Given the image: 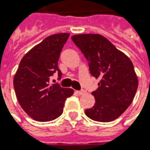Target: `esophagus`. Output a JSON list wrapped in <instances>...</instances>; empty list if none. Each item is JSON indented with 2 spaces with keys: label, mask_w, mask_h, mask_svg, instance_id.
<instances>
[{
  "label": "esophagus",
  "mask_w": 150,
  "mask_h": 150,
  "mask_svg": "<svg viewBox=\"0 0 150 150\" xmlns=\"http://www.w3.org/2000/svg\"><path fill=\"white\" fill-rule=\"evenodd\" d=\"M76 93L79 95H85L86 94V91H83V90H82V91H76Z\"/></svg>",
  "instance_id": "34e87169"
}]
</instances>
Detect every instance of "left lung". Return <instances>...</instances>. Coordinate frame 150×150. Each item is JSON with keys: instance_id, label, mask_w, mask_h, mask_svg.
I'll list each match as a JSON object with an SVG mask.
<instances>
[{"instance_id": "8db88e82", "label": "left lung", "mask_w": 150, "mask_h": 150, "mask_svg": "<svg viewBox=\"0 0 150 150\" xmlns=\"http://www.w3.org/2000/svg\"><path fill=\"white\" fill-rule=\"evenodd\" d=\"M72 41L88 61L92 76L99 78L98 87L91 93L95 106L85 114L94 121L107 122L126 111L134 100L138 80L131 60L99 34H80Z\"/></svg>"}]
</instances>
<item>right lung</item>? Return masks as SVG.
Instances as JSON below:
<instances>
[{
  "instance_id": "right-lung-1",
  "label": "right lung",
  "mask_w": 150,
  "mask_h": 150,
  "mask_svg": "<svg viewBox=\"0 0 150 150\" xmlns=\"http://www.w3.org/2000/svg\"><path fill=\"white\" fill-rule=\"evenodd\" d=\"M69 33L54 34L25 54L19 64L13 86L22 109L38 122H49L59 117L65 101L74 91L59 84L50 85V77L58 72V61Z\"/></svg>"
}]
</instances>
